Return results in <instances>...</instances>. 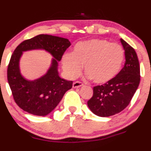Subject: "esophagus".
Here are the masks:
<instances>
[{
    "instance_id": "obj_1",
    "label": "esophagus",
    "mask_w": 151,
    "mask_h": 151,
    "mask_svg": "<svg viewBox=\"0 0 151 151\" xmlns=\"http://www.w3.org/2000/svg\"><path fill=\"white\" fill-rule=\"evenodd\" d=\"M83 85V83H82L81 82L77 81V82H74V83H73V88H80V87H82Z\"/></svg>"
}]
</instances>
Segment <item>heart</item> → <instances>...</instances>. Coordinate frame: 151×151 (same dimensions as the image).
<instances>
[{"mask_svg":"<svg viewBox=\"0 0 151 151\" xmlns=\"http://www.w3.org/2000/svg\"><path fill=\"white\" fill-rule=\"evenodd\" d=\"M124 56V50L118 44L93 39L79 42L72 53H65L62 64L70 78L77 77L84 65L87 77L97 84H104L119 73Z\"/></svg>","mask_w":151,"mask_h":151,"instance_id":"heart-1","label":"heart"}]
</instances>
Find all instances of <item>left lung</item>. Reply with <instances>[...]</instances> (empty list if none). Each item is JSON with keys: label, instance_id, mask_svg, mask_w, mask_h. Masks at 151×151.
I'll list each match as a JSON object with an SVG mask.
<instances>
[{"label": "left lung", "instance_id": "8db88e82", "mask_svg": "<svg viewBox=\"0 0 151 151\" xmlns=\"http://www.w3.org/2000/svg\"><path fill=\"white\" fill-rule=\"evenodd\" d=\"M125 51L124 66L112 80L93 87L88 101L89 109L100 117H109L123 110L130 103L140 82V68L134 49L121 39Z\"/></svg>", "mask_w": 151, "mask_h": 151}]
</instances>
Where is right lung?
Listing matches in <instances>:
<instances>
[{
  "label": "right lung",
  "mask_w": 151,
  "mask_h": 151,
  "mask_svg": "<svg viewBox=\"0 0 151 151\" xmlns=\"http://www.w3.org/2000/svg\"><path fill=\"white\" fill-rule=\"evenodd\" d=\"M71 45L68 39L51 35L40 34L19 44L11 57L7 79L16 104L28 113L38 116L50 114L61 101L72 81L62 79L58 71V61ZM45 49L53 55L51 66L40 78L28 81L19 71V60L22 51Z\"/></svg>",
  "instance_id": "1"
}]
</instances>
